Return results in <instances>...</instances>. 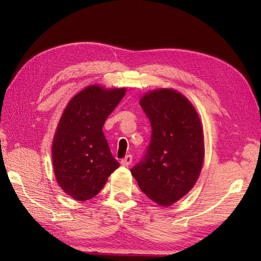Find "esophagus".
<instances>
[{
  "label": "esophagus",
  "mask_w": 261,
  "mask_h": 261,
  "mask_svg": "<svg viewBox=\"0 0 261 261\" xmlns=\"http://www.w3.org/2000/svg\"><path fill=\"white\" fill-rule=\"evenodd\" d=\"M131 163H132V156H131V154H126V156L123 159H121V164L123 165V166H129Z\"/></svg>",
  "instance_id": "esophagus-1"
}]
</instances>
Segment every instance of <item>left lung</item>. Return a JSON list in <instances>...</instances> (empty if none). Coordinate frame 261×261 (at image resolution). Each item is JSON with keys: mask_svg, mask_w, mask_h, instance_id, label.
Wrapping results in <instances>:
<instances>
[{"mask_svg": "<svg viewBox=\"0 0 261 261\" xmlns=\"http://www.w3.org/2000/svg\"><path fill=\"white\" fill-rule=\"evenodd\" d=\"M140 105L150 121L151 138L131 174L149 198L168 206L192 190L201 173V121L190 101L171 90L149 92Z\"/></svg>", "mask_w": 261, "mask_h": 261, "instance_id": "8db88e82", "label": "left lung"}]
</instances>
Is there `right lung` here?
<instances>
[{"mask_svg":"<svg viewBox=\"0 0 261 261\" xmlns=\"http://www.w3.org/2000/svg\"><path fill=\"white\" fill-rule=\"evenodd\" d=\"M125 88L88 86L70 99L53 142L54 171L59 186L76 201L101 192L120 164L111 153L102 127Z\"/></svg>","mask_w":261,"mask_h":261,"instance_id":"obj_1","label":"right lung"}]
</instances>
